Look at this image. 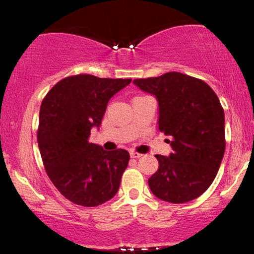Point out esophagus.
I'll use <instances>...</instances> for the list:
<instances>
[{
  "label": "esophagus",
  "instance_id": "34e87169",
  "mask_svg": "<svg viewBox=\"0 0 254 254\" xmlns=\"http://www.w3.org/2000/svg\"><path fill=\"white\" fill-rule=\"evenodd\" d=\"M130 156L132 157V159H139V157L142 156V154L136 153V151H131V153H130Z\"/></svg>",
  "mask_w": 254,
  "mask_h": 254
}]
</instances>
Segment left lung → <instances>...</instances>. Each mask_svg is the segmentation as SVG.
Listing matches in <instances>:
<instances>
[{"mask_svg":"<svg viewBox=\"0 0 254 254\" xmlns=\"http://www.w3.org/2000/svg\"><path fill=\"white\" fill-rule=\"evenodd\" d=\"M133 83L156 98L159 130L171 138L170 155H155L159 170L148 179L151 192L174 204L196 199L214 182L226 149L217 95L204 81L177 71Z\"/></svg>","mask_w":254,"mask_h":254,"instance_id":"left-lung-1","label":"left lung"}]
</instances>
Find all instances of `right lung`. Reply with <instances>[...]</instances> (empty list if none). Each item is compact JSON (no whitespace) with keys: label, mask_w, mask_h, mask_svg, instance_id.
<instances>
[{"label":"right lung","mask_w":254,"mask_h":254,"mask_svg":"<svg viewBox=\"0 0 254 254\" xmlns=\"http://www.w3.org/2000/svg\"><path fill=\"white\" fill-rule=\"evenodd\" d=\"M130 82L80 74L61 80L44 98L37 135L40 155L52 184L72 203L97 206L118 192L129 153L106 151L88 138L100 127L110 99Z\"/></svg>","instance_id":"obj_1"}]
</instances>
